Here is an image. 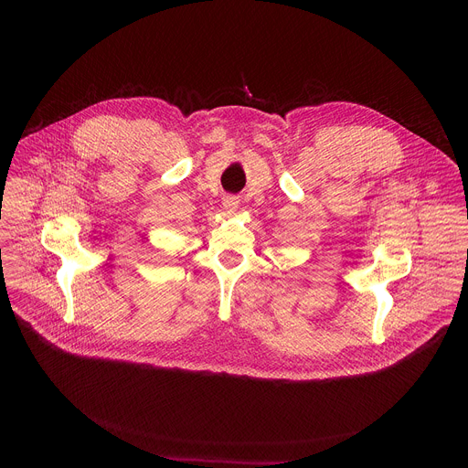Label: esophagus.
Returning <instances> with one entry per match:
<instances>
[{"label": "esophagus", "mask_w": 468, "mask_h": 468, "mask_svg": "<svg viewBox=\"0 0 468 468\" xmlns=\"http://www.w3.org/2000/svg\"><path fill=\"white\" fill-rule=\"evenodd\" d=\"M239 197L237 196H224L222 197V207L226 209V211H235L237 207H239Z\"/></svg>", "instance_id": "obj_1"}]
</instances>
